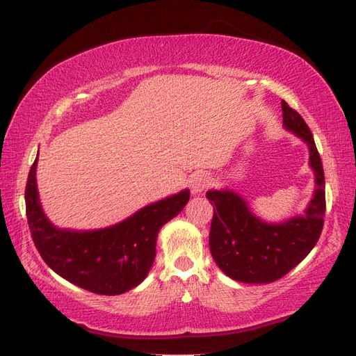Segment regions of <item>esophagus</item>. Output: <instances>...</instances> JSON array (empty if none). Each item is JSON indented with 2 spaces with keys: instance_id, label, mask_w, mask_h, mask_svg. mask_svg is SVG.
Segmentation results:
<instances>
[{
  "instance_id": "1",
  "label": "esophagus",
  "mask_w": 356,
  "mask_h": 356,
  "mask_svg": "<svg viewBox=\"0 0 356 356\" xmlns=\"http://www.w3.org/2000/svg\"><path fill=\"white\" fill-rule=\"evenodd\" d=\"M208 185H209V177L207 176V174H203V172L195 174V176L191 179V193L194 195L202 194L207 190Z\"/></svg>"
}]
</instances>
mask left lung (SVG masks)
Segmentation results:
<instances>
[{
    "mask_svg": "<svg viewBox=\"0 0 356 356\" xmlns=\"http://www.w3.org/2000/svg\"><path fill=\"white\" fill-rule=\"evenodd\" d=\"M283 125L309 147V165L315 172L314 199L305 216L283 223H266L252 214L246 200L229 190H211L214 208L209 251L226 275L241 283H272L293 269L318 241L326 213L324 171L314 136L305 119L282 101Z\"/></svg>",
    "mask_w": 356,
    "mask_h": 356,
    "instance_id": "left-lung-1",
    "label": "left lung"
}]
</instances>
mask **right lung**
I'll list each match as a JSON object with an SVG mask.
<instances>
[{
    "instance_id": "add662e5",
    "label": "right lung",
    "mask_w": 356,
    "mask_h": 356,
    "mask_svg": "<svg viewBox=\"0 0 356 356\" xmlns=\"http://www.w3.org/2000/svg\"><path fill=\"white\" fill-rule=\"evenodd\" d=\"M36 162L38 156L27 177L26 214L33 243L47 266L67 282L99 295H119L142 283L153 266L159 229L184 209L190 191L151 203L110 228L59 229L41 208Z\"/></svg>"
}]
</instances>
